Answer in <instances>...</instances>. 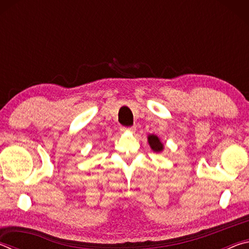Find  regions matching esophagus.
I'll list each match as a JSON object with an SVG mask.
<instances>
[{"instance_id": "esophagus-1", "label": "esophagus", "mask_w": 249, "mask_h": 249, "mask_svg": "<svg viewBox=\"0 0 249 249\" xmlns=\"http://www.w3.org/2000/svg\"><path fill=\"white\" fill-rule=\"evenodd\" d=\"M121 130H123V132L134 133L135 130H136V126H130V127H121Z\"/></svg>"}]
</instances>
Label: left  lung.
Instances as JSON below:
<instances>
[{"label":"left lung","instance_id":"left-lung-1","mask_svg":"<svg viewBox=\"0 0 249 249\" xmlns=\"http://www.w3.org/2000/svg\"><path fill=\"white\" fill-rule=\"evenodd\" d=\"M147 140H148V144L150 146L151 150L155 151V153H161V151L165 149L163 142L160 141V138L157 136V135L150 134L148 135V137H147Z\"/></svg>","mask_w":249,"mask_h":249}]
</instances>
